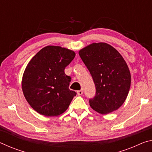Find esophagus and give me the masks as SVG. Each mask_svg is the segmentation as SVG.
Listing matches in <instances>:
<instances>
[{"instance_id":"obj_1","label":"esophagus","mask_w":152,"mask_h":152,"mask_svg":"<svg viewBox=\"0 0 152 152\" xmlns=\"http://www.w3.org/2000/svg\"><path fill=\"white\" fill-rule=\"evenodd\" d=\"M83 91H82V90H80V91H77V94H78V95H79V96H80V95H82V94H83Z\"/></svg>"}]
</instances>
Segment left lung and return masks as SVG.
I'll return each instance as SVG.
<instances>
[{
  "mask_svg": "<svg viewBox=\"0 0 152 152\" xmlns=\"http://www.w3.org/2000/svg\"><path fill=\"white\" fill-rule=\"evenodd\" d=\"M96 86V94L90 99L95 111L106 115L124 103L131 86L129 69L122 56L106 43H92L79 51Z\"/></svg>",
  "mask_w": 152,
  "mask_h": 152,
  "instance_id": "left-lung-1",
  "label": "left lung"
}]
</instances>
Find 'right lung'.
<instances>
[{"label":"right lung","mask_w":152,"mask_h":152,"mask_svg":"<svg viewBox=\"0 0 152 152\" xmlns=\"http://www.w3.org/2000/svg\"><path fill=\"white\" fill-rule=\"evenodd\" d=\"M75 56L74 51L67 48L48 45L28 63L23 75L22 91L28 103L40 115L62 114L76 96L69 89L71 78L64 72Z\"/></svg>","instance_id":"obj_1"}]
</instances>
